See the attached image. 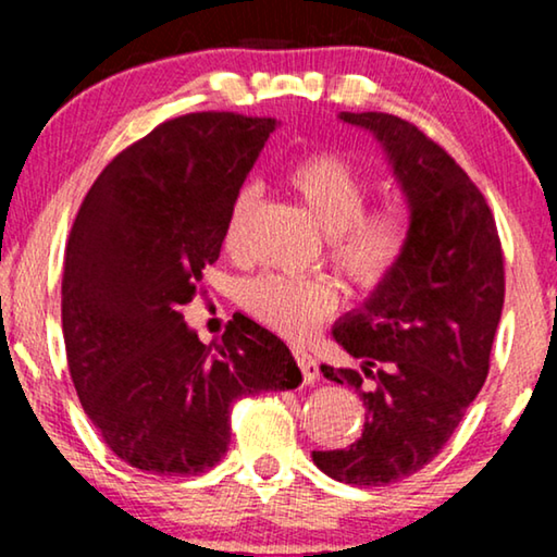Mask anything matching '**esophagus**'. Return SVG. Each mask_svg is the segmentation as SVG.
Listing matches in <instances>:
<instances>
[{
  "label": "esophagus",
  "instance_id": "1",
  "mask_svg": "<svg viewBox=\"0 0 557 557\" xmlns=\"http://www.w3.org/2000/svg\"><path fill=\"white\" fill-rule=\"evenodd\" d=\"M294 357H296V362H299V368H301V375H304V383H317V377H319V364H317V360L314 357H311L309 352H304V349H294Z\"/></svg>",
  "mask_w": 557,
  "mask_h": 557
}]
</instances>
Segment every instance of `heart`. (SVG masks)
Returning <instances> with one entry per match:
<instances>
[{
	"mask_svg": "<svg viewBox=\"0 0 557 557\" xmlns=\"http://www.w3.org/2000/svg\"><path fill=\"white\" fill-rule=\"evenodd\" d=\"M288 185L330 238V258L357 286L372 288L393 276L410 240V220L398 208L368 210L372 185L342 151H317L296 162ZM253 187H243L227 210L223 246L238 253ZM240 304L258 322L281 337L304 342L339 307V286L332 278H294L263 273L243 284Z\"/></svg>",
	"mask_w": 557,
	"mask_h": 557,
	"instance_id": "1",
	"label": "heart"
}]
</instances>
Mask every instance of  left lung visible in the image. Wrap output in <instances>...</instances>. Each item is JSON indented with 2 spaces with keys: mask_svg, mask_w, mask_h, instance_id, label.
<instances>
[{
  "mask_svg": "<svg viewBox=\"0 0 557 557\" xmlns=\"http://www.w3.org/2000/svg\"><path fill=\"white\" fill-rule=\"evenodd\" d=\"M339 119L383 144L408 200L410 240L393 276L332 330L360 368L322 364L326 380L360 395L362 436L311 459L337 482L380 486L423 469L482 391L505 258L484 195L421 128L377 111Z\"/></svg>",
  "mask_w": 557,
  "mask_h": 557,
  "instance_id": "left-lung-1",
  "label": "left lung"
}]
</instances>
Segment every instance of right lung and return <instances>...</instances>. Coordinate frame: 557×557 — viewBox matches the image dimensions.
<instances>
[{
  "label": "right lung",
  "mask_w": 557,
  "mask_h": 557,
  "mask_svg": "<svg viewBox=\"0 0 557 557\" xmlns=\"http://www.w3.org/2000/svg\"><path fill=\"white\" fill-rule=\"evenodd\" d=\"M276 119L202 111L116 154L88 189L63 269V337L81 406L128 467L195 476L231 444V406L292 391L301 370L276 334L233 317L202 345L185 324L227 210Z\"/></svg>",
  "instance_id": "right-lung-1"
}]
</instances>
